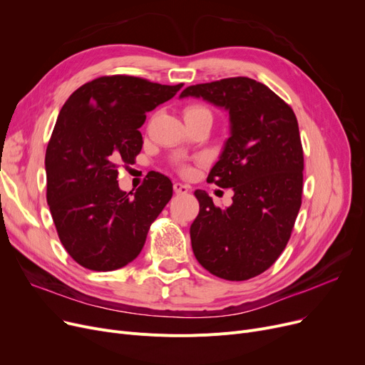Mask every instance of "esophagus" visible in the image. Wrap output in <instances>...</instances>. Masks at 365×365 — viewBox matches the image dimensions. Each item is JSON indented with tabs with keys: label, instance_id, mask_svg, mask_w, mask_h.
<instances>
[{
	"label": "esophagus",
	"instance_id": "34e87169",
	"mask_svg": "<svg viewBox=\"0 0 365 365\" xmlns=\"http://www.w3.org/2000/svg\"><path fill=\"white\" fill-rule=\"evenodd\" d=\"M173 189H175L176 194H186V192H189V186L183 185V183H179V182H176L175 185H173Z\"/></svg>",
	"mask_w": 365,
	"mask_h": 365
}]
</instances>
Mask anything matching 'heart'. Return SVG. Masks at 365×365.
<instances>
[{"label":"heart","mask_w":365,"mask_h":365,"mask_svg":"<svg viewBox=\"0 0 365 365\" xmlns=\"http://www.w3.org/2000/svg\"><path fill=\"white\" fill-rule=\"evenodd\" d=\"M186 113H208V115H210V110L205 109V108H202V106H190V108L186 109L185 115H186Z\"/></svg>","instance_id":"b5f03b06"}]
</instances>
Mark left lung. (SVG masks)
Returning a JSON list of instances; mask_svg holds the SVG:
<instances>
[{
	"label": "left lung",
	"mask_w": 365,
	"mask_h": 365,
	"mask_svg": "<svg viewBox=\"0 0 365 365\" xmlns=\"http://www.w3.org/2000/svg\"><path fill=\"white\" fill-rule=\"evenodd\" d=\"M202 99L229 115V138L207 182L232 187L229 207L197 189L200 213L190 242L213 275L250 279L279 257L290 240L303 189V149L293 109L245 76L185 88L180 99Z\"/></svg>",
	"instance_id": "obj_1"
}]
</instances>
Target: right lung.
<instances>
[{
    "mask_svg": "<svg viewBox=\"0 0 365 365\" xmlns=\"http://www.w3.org/2000/svg\"><path fill=\"white\" fill-rule=\"evenodd\" d=\"M183 84L101 76L75 90L57 117L46 150L47 202L69 256L91 271H115L142 252L150 223L173 195L153 175L136 190L118 186V167L142 149L146 112Z\"/></svg>",
    "mask_w": 365,
    "mask_h": 365,
    "instance_id": "obj_1",
    "label": "right lung"
}]
</instances>
